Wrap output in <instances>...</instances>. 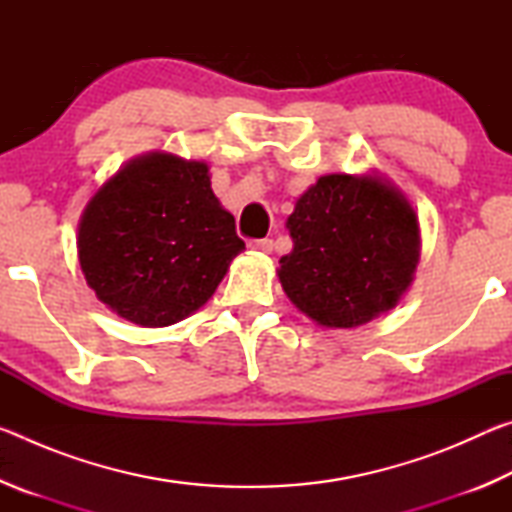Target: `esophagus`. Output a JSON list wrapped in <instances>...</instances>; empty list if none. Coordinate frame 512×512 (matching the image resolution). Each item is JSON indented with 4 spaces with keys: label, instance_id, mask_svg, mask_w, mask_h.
I'll list each match as a JSON object with an SVG mask.
<instances>
[{
    "label": "esophagus",
    "instance_id": "esophagus-1",
    "mask_svg": "<svg viewBox=\"0 0 512 512\" xmlns=\"http://www.w3.org/2000/svg\"><path fill=\"white\" fill-rule=\"evenodd\" d=\"M273 239H255L250 241V248L257 250V253H273Z\"/></svg>",
    "mask_w": 512,
    "mask_h": 512
}]
</instances>
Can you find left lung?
I'll use <instances>...</instances> for the list:
<instances>
[{
  "mask_svg": "<svg viewBox=\"0 0 512 512\" xmlns=\"http://www.w3.org/2000/svg\"><path fill=\"white\" fill-rule=\"evenodd\" d=\"M287 230L293 250L277 277L316 325L350 329L404 298L420 264V223L409 198L372 173H327L302 194Z\"/></svg>",
  "mask_w": 512,
  "mask_h": 512,
  "instance_id": "obj_1",
  "label": "left lung"
}]
</instances>
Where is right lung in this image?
<instances>
[{
    "instance_id": "add662e5",
    "label": "right lung",
    "mask_w": 512,
    "mask_h": 512,
    "mask_svg": "<svg viewBox=\"0 0 512 512\" xmlns=\"http://www.w3.org/2000/svg\"><path fill=\"white\" fill-rule=\"evenodd\" d=\"M76 248L103 305L133 325L167 327L214 296L246 244L203 160L151 151L94 192Z\"/></svg>"
}]
</instances>
